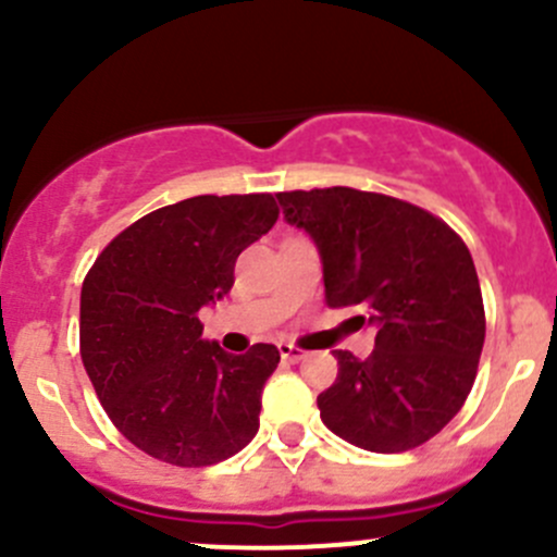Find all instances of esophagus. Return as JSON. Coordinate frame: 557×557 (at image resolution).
I'll use <instances>...</instances> for the list:
<instances>
[{
    "instance_id": "obj_1",
    "label": "esophagus",
    "mask_w": 557,
    "mask_h": 557,
    "mask_svg": "<svg viewBox=\"0 0 557 557\" xmlns=\"http://www.w3.org/2000/svg\"><path fill=\"white\" fill-rule=\"evenodd\" d=\"M280 356H283L285 361H290V363H299V361H305L307 352L299 350V347H294L290 342H280Z\"/></svg>"
}]
</instances>
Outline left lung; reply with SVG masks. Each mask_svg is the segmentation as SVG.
<instances>
[{
  "label": "left lung",
  "mask_w": 557,
  "mask_h": 557,
  "mask_svg": "<svg viewBox=\"0 0 557 557\" xmlns=\"http://www.w3.org/2000/svg\"><path fill=\"white\" fill-rule=\"evenodd\" d=\"M310 234L329 307H361L377 329L367 361L334 350L339 374L318 396L323 423L350 445L404 453L440 434L476 377L485 307L463 239L431 212L369 190L277 194Z\"/></svg>",
  "instance_id": "8db88e82"
}]
</instances>
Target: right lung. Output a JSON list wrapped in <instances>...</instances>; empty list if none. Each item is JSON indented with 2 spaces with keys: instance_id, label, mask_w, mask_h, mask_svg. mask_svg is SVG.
I'll return each mask as SVG.
<instances>
[{
  "instance_id": "1",
  "label": "right lung",
  "mask_w": 557,
  "mask_h": 557,
  "mask_svg": "<svg viewBox=\"0 0 557 557\" xmlns=\"http://www.w3.org/2000/svg\"><path fill=\"white\" fill-rule=\"evenodd\" d=\"M272 194L194 196L117 234L81 290V356L115 429L172 466H212L258 431L274 345L232 356L199 310L232 290L234 263L277 221Z\"/></svg>"
}]
</instances>
